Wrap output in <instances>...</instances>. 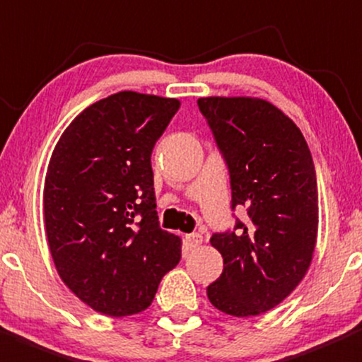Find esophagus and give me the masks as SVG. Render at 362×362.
Wrapping results in <instances>:
<instances>
[{
	"label": "esophagus",
	"mask_w": 362,
	"mask_h": 362,
	"mask_svg": "<svg viewBox=\"0 0 362 362\" xmlns=\"http://www.w3.org/2000/svg\"><path fill=\"white\" fill-rule=\"evenodd\" d=\"M185 243H187L189 249H196V247H199L203 243V236L199 233H192V235L185 236Z\"/></svg>",
	"instance_id": "1"
}]
</instances>
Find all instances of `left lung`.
<instances>
[{
  "label": "left lung",
  "instance_id": "8db88e82",
  "mask_svg": "<svg viewBox=\"0 0 362 362\" xmlns=\"http://www.w3.org/2000/svg\"><path fill=\"white\" fill-rule=\"evenodd\" d=\"M198 107L228 166L231 210L245 206L249 217L211 235L224 269L208 299L228 315H259L293 293L312 261L315 166L298 126L268 101L199 98Z\"/></svg>",
  "mask_w": 362,
  "mask_h": 362
}]
</instances>
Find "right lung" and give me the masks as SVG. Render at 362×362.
Here are the masks:
<instances>
[{
    "label": "right lung",
    "mask_w": 362,
    "mask_h": 362,
    "mask_svg": "<svg viewBox=\"0 0 362 362\" xmlns=\"http://www.w3.org/2000/svg\"><path fill=\"white\" fill-rule=\"evenodd\" d=\"M180 101L122 90L86 108L54 148L43 189L47 242L57 273L110 317L147 308L182 257L163 231L151 156Z\"/></svg>",
    "instance_id": "right-lung-1"
}]
</instances>
